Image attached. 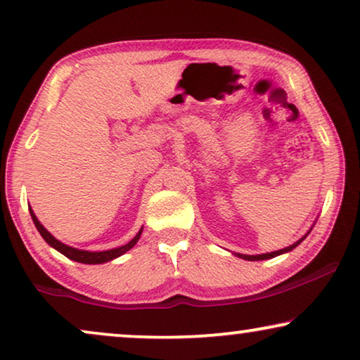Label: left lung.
Wrapping results in <instances>:
<instances>
[{
  "label": "left lung",
  "mask_w": 360,
  "mask_h": 360,
  "mask_svg": "<svg viewBox=\"0 0 360 360\" xmlns=\"http://www.w3.org/2000/svg\"><path fill=\"white\" fill-rule=\"evenodd\" d=\"M304 238H307V236H304ZM304 238L300 239L298 243L292 244V245H290V248H285V249L275 250V252H270V254H260V255H244V254H238V255H239V257L245 259V260H265V259H272V257H277V255H280V254H283V252H288V250L295 249V248H297V245H298L300 243H302V240H303Z\"/></svg>",
  "instance_id": "obj_1"
}]
</instances>
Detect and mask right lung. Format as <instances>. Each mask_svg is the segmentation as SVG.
<instances>
[{
	"label": "right lung",
	"instance_id": "1",
	"mask_svg": "<svg viewBox=\"0 0 360 360\" xmlns=\"http://www.w3.org/2000/svg\"><path fill=\"white\" fill-rule=\"evenodd\" d=\"M29 213H31V218L34 221V224H36L37 231H39V233H41L44 240H46L49 245H52L53 249H57L58 252L65 255V257L75 260V262H82V264H103V262H108V260H112V259L120 257V255L127 252V250H129L131 248H134L136 243H137V240H139L141 234H142V229H141L139 233L134 236V239H131L129 243L124 244V245H121V248H117V249L103 250V252H88V250L73 249V248H70V245L62 244L60 240H57L56 238H53V236L49 233V231L44 228L41 223H39V219L36 218V214H34V211L31 208H29Z\"/></svg>",
	"mask_w": 360,
	"mask_h": 360
}]
</instances>
